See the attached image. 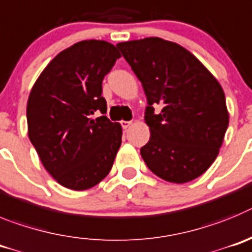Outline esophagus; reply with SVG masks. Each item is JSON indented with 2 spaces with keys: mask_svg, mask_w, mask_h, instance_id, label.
<instances>
[{
  "mask_svg": "<svg viewBox=\"0 0 252 252\" xmlns=\"http://www.w3.org/2000/svg\"><path fill=\"white\" fill-rule=\"evenodd\" d=\"M130 124H131V122H126V121H122L121 122V126H122V128H123V129L129 128V126H130Z\"/></svg>",
  "mask_w": 252,
  "mask_h": 252,
  "instance_id": "esophagus-1",
  "label": "esophagus"
}]
</instances>
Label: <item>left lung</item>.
<instances>
[{"instance_id": "1", "label": "left lung", "mask_w": 252, "mask_h": 252, "mask_svg": "<svg viewBox=\"0 0 252 252\" xmlns=\"http://www.w3.org/2000/svg\"><path fill=\"white\" fill-rule=\"evenodd\" d=\"M147 96L151 138L140 148L162 180L186 183L215 162L228 126L225 93L201 61L178 44L147 37L118 44ZM162 110L156 115L154 106Z\"/></svg>"}]
</instances>
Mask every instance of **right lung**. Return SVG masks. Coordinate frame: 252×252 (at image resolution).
<instances>
[{
    "label": "right lung",
    "instance_id": "add662e5",
    "mask_svg": "<svg viewBox=\"0 0 252 252\" xmlns=\"http://www.w3.org/2000/svg\"><path fill=\"white\" fill-rule=\"evenodd\" d=\"M119 58L109 42H76L51 60L29 96V138L46 171L74 191L104 180L122 144L121 124L93 117L106 113L101 84Z\"/></svg>",
    "mask_w": 252,
    "mask_h": 252
}]
</instances>
